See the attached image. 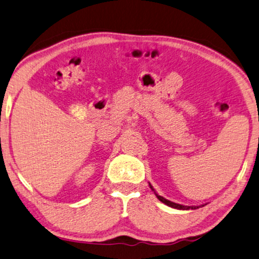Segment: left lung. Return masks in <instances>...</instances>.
I'll list each match as a JSON object with an SVG mask.
<instances>
[{
  "instance_id": "8db88e82",
  "label": "left lung",
  "mask_w": 259,
  "mask_h": 259,
  "mask_svg": "<svg viewBox=\"0 0 259 259\" xmlns=\"http://www.w3.org/2000/svg\"><path fill=\"white\" fill-rule=\"evenodd\" d=\"M149 185H150V188H151V190L153 192H155V194L157 196V198L159 199V200L161 201V202H164L165 205H167V206H169V207H171V208H175V209H182V210H189V209H197V208H200L201 206L203 207L205 205H201V206H183V205H180V203H175V202H173V201H169V200H167V199H165L164 197H161V196H159V194H158L156 191H155V189H153V187L152 185L149 183Z\"/></svg>"
}]
</instances>
